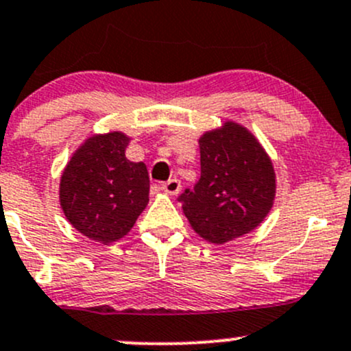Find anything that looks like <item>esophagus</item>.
Here are the masks:
<instances>
[{
  "label": "esophagus",
  "instance_id": "34e87169",
  "mask_svg": "<svg viewBox=\"0 0 351 351\" xmlns=\"http://www.w3.org/2000/svg\"><path fill=\"white\" fill-rule=\"evenodd\" d=\"M161 188H163L165 193L176 195L180 190H182V183H180V180L171 178V180H168V182H165L163 185H161Z\"/></svg>",
  "mask_w": 351,
  "mask_h": 351
}]
</instances>
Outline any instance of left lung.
<instances>
[{
  "mask_svg": "<svg viewBox=\"0 0 351 351\" xmlns=\"http://www.w3.org/2000/svg\"><path fill=\"white\" fill-rule=\"evenodd\" d=\"M198 143L200 180L178 197L188 222L212 243L249 234L274 202L271 160L257 139L235 123L206 132Z\"/></svg>",
  "mask_w": 351,
  "mask_h": 351,
  "instance_id": "1",
  "label": "left lung"
}]
</instances>
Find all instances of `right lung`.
I'll use <instances>...</instances> for the list:
<instances>
[{
    "mask_svg": "<svg viewBox=\"0 0 351 351\" xmlns=\"http://www.w3.org/2000/svg\"><path fill=\"white\" fill-rule=\"evenodd\" d=\"M128 143L123 132L94 136L77 149L62 175L65 217L80 234L106 245L131 230L149 195L146 165L128 160Z\"/></svg>",
    "mask_w": 351,
    "mask_h": 351,
    "instance_id": "right-lung-1",
    "label": "right lung"
}]
</instances>
